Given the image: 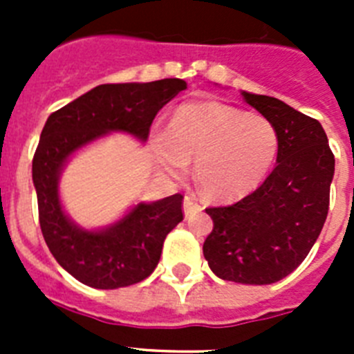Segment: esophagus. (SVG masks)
Returning <instances> with one entry per match:
<instances>
[{
  "label": "esophagus",
  "mask_w": 354,
  "mask_h": 354,
  "mask_svg": "<svg viewBox=\"0 0 354 354\" xmlns=\"http://www.w3.org/2000/svg\"><path fill=\"white\" fill-rule=\"evenodd\" d=\"M200 209L202 207H200V204L195 200V196H192V195L184 196V214L189 216L192 212L200 211Z\"/></svg>",
  "instance_id": "obj_1"
}]
</instances>
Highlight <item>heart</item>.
<instances>
[{
    "mask_svg": "<svg viewBox=\"0 0 354 354\" xmlns=\"http://www.w3.org/2000/svg\"><path fill=\"white\" fill-rule=\"evenodd\" d=\"M152 154L162 171L183 177L195 161L200 192L214 202H234L264 180L277 161L280 136L270 118L223 102L177 108L170 127L152 134Z\"/></svg>",
    "mask_w": 354,
    "mask_h": 354,
    "instance_id": "1",
    "label": "heart"
}]
</instances>
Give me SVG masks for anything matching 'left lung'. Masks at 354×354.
Returning a JSON list of instances; mask_svg holds the SVG:
<instances>
[{"instance_id": "obj_1", "label": "left lung", "mask_w": 354, "mask_h": 354, "mask_svg": "<svg viewBox=\"0 0 354 354\" xmlns=\"http://www.w3.org/2000/svg\"><path fill=\"white\" fill-rule=\"evenodd\" d=\"M241 95L277 127V167L236 204L205 209L214 227L204 243V257L221 280L268 286L292 273L323 230L335 158L315 118L274 97Z\"/></svg>"}]
</instances>
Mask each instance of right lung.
<instances>
[{"label": "right lung", "mask_w": 354, "mask_h": 354, "mask_svg": "<svg viewBox=\"0 0 354 354\" xmlns=\"http://www.w3.org/2000/svg\"><path fill=\"white\" fill-rule=\"evenodd\" d=\"M187 88L184 80L99 84L49 115L33 156V186L42 236L56 262L93 289H118L145 280L158 266L168 232L183 221V195L140 202L102 228L72 221L60 200V175L77 150L109 133L147 142L162 106Z\"/></svg>", "instance_id": "1"}]
</instances>
